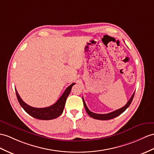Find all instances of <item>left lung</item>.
Wrapping results in <instances>:
<instances>
[{
	"instance_id": "obj_1",
	"label": "left lung",
	"mask_w": 154,
	"mask_h": 154,
	"mask_svg": "<svg viewBox=\"0 0 154 154\" xmlns=\"http://www.w3.org/2000/svg\"><path fill=\"white\" fill-rule=\"evenodd\" d=\"M134 93L133 94V95L131 96V99L129 100L128 102L127 103V104L124 106H123L122 108H119L118 110H116L114 112H112L110 113H108V114H95V113H93V112L90 111L88 106H86V104L85 103V101L84 100V98H82L83 99V103H84V107L85 108V110L87 112V113L88 114V115L89 116H91V118L96 119H100V120H108V119H113L116 117H117V116H119L121 114H122L123 112H124L127 108L129 106V105L131 104V102H132V100L133 99V97H134Z\"/></svg>"
}]
</instances>
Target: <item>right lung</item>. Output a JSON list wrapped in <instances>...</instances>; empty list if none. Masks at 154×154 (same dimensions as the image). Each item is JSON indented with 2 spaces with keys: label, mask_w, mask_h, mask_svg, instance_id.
Wrapping results in <instances>:
<instances>
[{
  "label": "right lung",
  "mask_w": 154,
  "mask_h": 154,
  "mask_svg": "<svg viewBox=\"0 0 154 154\" xmlns=\"http://www.w3.org/2000/svg\"><path fill=\"white\" fill-rule=\"evenodd\" d=\"M75 84L72 83L67 88L64 93H63L61 97H60L59 100L53 105L46 108H34L26 104L24 101L21 99L20 96L19 95L17 90L16 89V96L17 100L20 103L21 106L23 108L24 110L29 114L32 117L38 119H42V120H50L55 118H58L59 116H61L64 110L66 100L70 94L72 87Z\"/></svg>",
  "instance_id": "add662e5"
}]
</instances>
